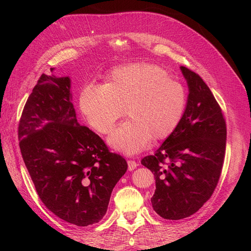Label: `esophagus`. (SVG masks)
Masks as SVG:
<instances>
[{"label": "esophagus", "instance_id": "esophagus-1", "mask_svg": "<svg viewBox=\"0 0 251 251\" xmlns=\"http://www.w3.org/2000/svg\"><path fill=\"white\" fill-rule=\"evenodd\" d=\"M138 166V163L134 160H128L127 161V169L128 171H134Z\"/></svg>", "mask_w": 251, "mask_h": 251}]
</instances>
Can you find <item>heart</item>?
Masks as SVG:
<instances>
[{"mask_svg":"<svg viewBox=\"0 0 251 251\" xmlns=\"http://www.w3.org/2000/svg\"><path fill=\"white\" fill-rule=\"evenodd\" d=\"M90 126L109 134L126 114L130 119L109 137L110 146L126 155L138 154L150 141L171 136L183 119L187 93L182 83L154 64H133L114 70L104 85H89L79 97Z\"/></svg>","mask_w":251,"mask_h":251,"instance_id":"1","label":"heart"}]
</instances>
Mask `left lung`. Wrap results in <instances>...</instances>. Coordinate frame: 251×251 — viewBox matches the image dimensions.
Segmentation results:
<instances>
[{"label": "left lung", "mask_w": 251, "mask_h": 251, "mask_svg": "<svg viewBox=\"0 0 251 251\" xmlns=\"http://www.w3.org/2000/svg\"><path fill=\"white\" fill-rule=\"evenodd\" d=\"M189 94L183 119L154 155L141 164L153 172L151 205L166 220L194 215L219 182L226 149V123L215 96L199 74L181 67Z\"/></svg>", "instance_id": "8db88e82"}]
</instances>
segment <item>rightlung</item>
Here are the masks:
<instances>
[{"mask_svg": "<svg viewBox=\"0 0 251 251\" xmlns=\"http://www.w3.org/2000/svg\"><path fill=\"white\" fill-rule=\"evenodd\" d=\"M18 135L23 160L45 206L76 226L100 222L127 163L78 124L69 77L41 75L25 103Z\"/></svg>", "mask_w": 251, "mask_h": 251, "instance_id": "obj_1", "label": "right lung"}]
</instances>
